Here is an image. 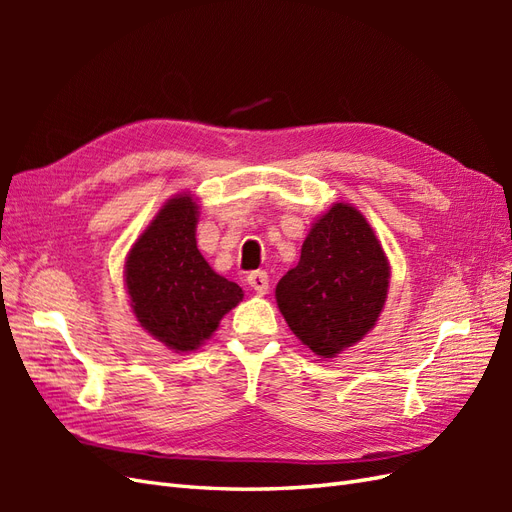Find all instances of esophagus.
Returning <instances> with one entry per match:
<instances>
[{"instance_id":"1","label":"esophagus","mask_w":512,"mask_h":512,"mask_svg":"<svg viewBox=\"0 0 512 512\" xmlns=\"http://www.w3.org/2000/svg\"><path fill=\"white\" fill-rule=\"evenodd\" d=\"M247 284L254 288L258 294H267L269 290V275L265 271H252L247 275Z\"/></svg>"}]
</instances>
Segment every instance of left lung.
Instances as JSON below:
<instances>
[{
	"label": "left lung",
	"mask_w": 512,
	"mask_h": 512,
	"mask_svg": "<svg viewBox=\"0 0 512 512\" xmlns=\"http://www.w3.org/2000/svg\"><path fill=\"white\" fill-rule=\"evenodd\" d=\"M389 280V258L365 215L335 203L309 228L275 299L290 331L320 359H333L374 329Z\"/></svg>",
	"instance_id": "1"
}]
</instances>
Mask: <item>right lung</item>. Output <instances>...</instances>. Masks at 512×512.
Here are the masks:
<instances>
[{
	"label": "right lung",
	"instance_id": "right-lung-1",
	"mask_svg": "<svg viewBox=\"0 0 512 512\" xmlns=\"http://www.w3.org/2000/svg\"><path fill=\"white\" fill-rule=\"evenodd\" d=\"M198 205L177 194L162 205L126 258L130 307L141 327L175 352L205 344L243 290L215 273L196 245Z\"/></svg>",
	"mask_w": 512,
	"mask_h": 512
}]
</instances>
